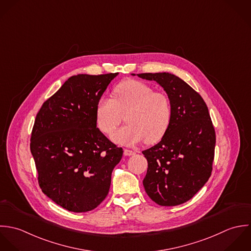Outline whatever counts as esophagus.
I'll use <instances>...</instances> for the list:
<instances>
[{
    "mask_svg": "<svg viewBox=\"0 0 251 251\" xmlns=\"http://www.w3.org/2000/svg\"><path fill=\"white\" fill-rule=\"evenodd\" d=\"M136 152L133 151H130V150H125L124 151V155L125 156H132V155H134Z\"/></svg>",
    "mask_w": 251,
    "mask_h": 251,
    "instance_id": "34e87169",
    "label": "esophagus"
}]
</instances>
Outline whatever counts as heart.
<instances>
[{"instance_id":"obj_1","label":"heart","mask_w":251,"mask_h":251,"mask_svg":"<svg viewBox=\"0 0 251 251\" xmlns=\"http://www.w3.org/2000/svg\"><path fill=\"white\" fill-rule=\"evenodd\" d=\"M124 115L128 124L111 136L114 143L127 147L145 140L156 143L170 125L171 102L165 94L156 93L144 82L126 80L114 88L113 98L101 97L96 108L98 126L105 134H111Z\"/></svg>"}]
</instances>
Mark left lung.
<instances>
[{"label": "left lung", "instance_id": "left-lung-1", "mask_svg": "<svg viewBox=\"0 0 251 251\" xmlns=\"http://www.w3.org/2000/svg\"><path fill=\"white\" fill-rule=\"evenodd\" d=\"M137 75L156 81L167 93L172 108L171 122L161 141L143 151L149 163L144 187L160 205L183 203L211 175L215 132L207 106L199 93L175 75L163 72Z\"/></svg>", "mask_w": 251, "mask_h": 251}]
</instances>
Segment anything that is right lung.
<instances>
[{"mask_svg":"<svg viewBox=\"0 0 251 251\" xmlns=\"http://www.w3.org/2000/svg\"><path fill=\"white\" fill-rule=\"evenodd\" d=\"M118 75L71 76L37 114L31 153L42 191L74 212L97 207L110 187L111 173L123 150L97 128L96 108Z\"/></svg>","mask_w":251,"mask_h":251,"instance_id":"add662e5","label":"right lung"}]
</instances>
